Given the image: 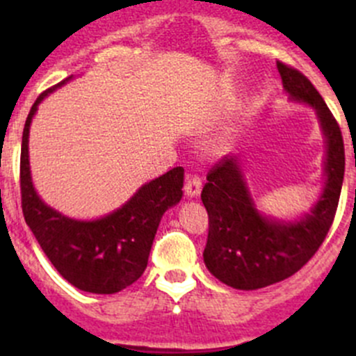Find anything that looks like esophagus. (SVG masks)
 Returning a JSON list of instances; mask_svg holds the SVG:
<instances>
[{
    "label": "esophagus",
    "instance_id": "1",
    "mask_svg": "<svg viewBox=\"0 0 356 356\" xmlns=\"http://www.w3.org/2000/svg\"><path fill=\"white\" fill-rule=\"evenodd\" d=\"M201 188H203V184H201V179L200 177H188L186 179V184H184V191H186V196L188 198H196V196L201 193Z\"/></svg>",
    "mask_w": 356,
    "mask_h": 356
}]
</instances>
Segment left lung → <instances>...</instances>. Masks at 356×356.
I'll list each match as a JSON object with an SVG mask.
<instances>
[{
  "instance_id": "1",
  "label": "left lung",
  "mask_w": 356,
  "mask_h": 356,
  "mask_svg": "<svg viewBox=\"0 0 356 356\" xmlns=\"http://www.w3.org/2000/svg\"><path fill=\"white\" fill-rule=\"evenodd\" d=\"M277 70L291 102L317 113L325 139V182L310 213L281 220L258 210L238 156H224L213 165L201 191L210 225L203 260L211 275L234 289H260L296 274L324 243L343 186L344 145L336 118L301 72L282 62Z\"/></svg>"
}]
</instances>
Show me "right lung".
<instances>
[{"label":"right lung","mask_w":356,"mask_h":356,"mask_svg":"<svg viewBox=\"0 0 356 356\" xmlns=\"http://www.w3.org/2000/svg\"><path fill=\"white\" fill-rule=\"evenodd\" d=\"M68 81L72 75L41 92L25 120L20 153L22 211L39 246L65 281L86 293L113 294L145 272L161 217L182 198L184 168L175 167L146 182L120 208L96 220H75L48 207L32 184L29 129L39 103Z\"/></svg>","instance_id":"add662e5"}]
</instances>
